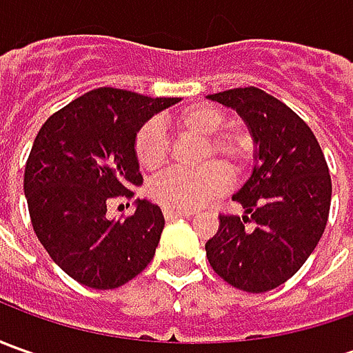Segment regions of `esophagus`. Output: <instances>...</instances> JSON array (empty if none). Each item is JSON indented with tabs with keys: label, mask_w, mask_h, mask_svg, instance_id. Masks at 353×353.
<instances>
[{
	"label": "esophagus",
	"mask_w": 353,
	"mask_h": 353,
	"mask_svg": "<svg viewBox=\"0 0 353 353\" xmlns=\"http://www.w3.org/2000/svg\"><path fill=\"white\" fill-rule=\"evenodd\" d=\"M188 216H190V212H176V210H167V208H165V218H167V222L179 220V218H188Z\"/></svg>",
	"instance_id": "esophagus-1"
}]
</instances>
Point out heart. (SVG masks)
Wrapping results in <instances>:
<instances>
[{
    "label": "heart",
    "mask_w": 353,
    "mask_h": 353,
    "mask_svg": "<svg viewBox=\"0 0 353 353\" xmlns=\"http://www.w3.org/2000/svg\"><path fill=\"white\" fill-rule=\"evenodd\" d=\"M172 125L181 133L196 135L206 139V147L202 149L200 161L208 163L216 156L223 164L208 163L194 172L184 170H170L159 176L149 186V194L167 210L188 212L202 206L210 198L218 196L228 184V173L241 174L253 161L255 145L245 131L239 129H225V117L220 110L206 103H196L181 110L172 116ZM135 159L145 170L163 169L169 161V143L165 137V129L159 121L143 123L135 141Z\"/></svg>",
    "instance_id": "heart-1"
}]
</instances>
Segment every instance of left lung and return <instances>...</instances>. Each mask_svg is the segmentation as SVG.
Masks as SVG:
<instances>
[{
    "instance_id": "left-lung-1",
    "label": "left lung",
    "mask_w": 353,
    "mask_h": 353,
    "mask_svg": "<svg viewBox=\"0 0 353 353\" xmlns=\"http://www.w3.org/2000/svg\"><path fill=\"white\" fill-rule=\"evenodd\" d=\"M208 98L245 121L255 167L234 194L245 216L220 214L206 257L232 287L267 292L305 265L324 234L332 198L328 165L310 128L271 94L248 86Z\"/></svg>"
}]
</instances>
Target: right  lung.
Returning a JSON list of instances; mask_svg holds the SVG:
<instances>
[{
	"label": "right lung",
	"mask_w": 353,
	"mask_h": 353,
	"mask_svg": "<svg viewBox=\"0 0 353 353\" xmlns=\"http://www.w3.org/2000/svg\"><path fill=\"white\" fill-rule=\"evenodd\" d=\"M176 102L98 88L39 129L23 179L31 224L50 259L80 285L117 289L151 263L165 228L161 208L137 200L131 216L108 220L105 202L141 186L135 135Z\"/></svg>",
	"instance_id": "add662e5"
}]
</instances>
